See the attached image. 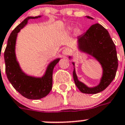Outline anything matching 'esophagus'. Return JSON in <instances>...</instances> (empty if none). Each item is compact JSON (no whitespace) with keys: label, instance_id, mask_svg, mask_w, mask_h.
<instances>
[{"label":"esophagus","instance_id":"obj_1","mask_svg":"<svg viewBox=\"0 0 125 125\" xmlns=\"http://www.w3.org/2000/svg\"><path fill=\"white\" fill-rule=\"evenodd\" d=\"M70 53H71V50L69 48H65L62 51L63 55L64 56L69 55V54H70Z\"/></svg>","mask_w":125,"mask_h":125}]
</instances>
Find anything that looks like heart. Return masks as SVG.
I'll use <instances>...</instances> for the list:
<instances>
[{
	"mask_svg": "<svg viewBox=\"0 0 125 125\" xmlns=\"http://www.w3.org/2000/svg\"><path fill=\"white\" fill-rule=\"evenodd\" d=\"M69 30H70V31H71V30H72V29H71V28H70ZM76 32H78V31H79V29H76Z\"/></svg>",
	"mask_w": 125,
	"mask_h": 125,
	"instance_id": "heart-1",
	"label": "heart"
}]
</instances>
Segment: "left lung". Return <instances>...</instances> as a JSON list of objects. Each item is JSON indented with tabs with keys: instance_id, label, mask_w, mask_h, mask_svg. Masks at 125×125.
<instances>
[{
	"instance_id": "8db88e82",
	"label": "left lung",
	"mask_w": 125,
	"mask_h": 125,
	"mask_svg": "<svg viewBox=\"0 0 125 125\" xmlns=\"http://www.w3.org/2000/svg\"><path fill=\"white\" fill-rule=\"evenodd\" d=\"M87 19H93L89 16ZM78 47L81 52L92 56L99 62L103 69L99 83L94 87H89L78 79L74 65L73 78L76 87L85 94H94L104 91L113 81L116 74L118 60L115 45L108 31L99 24H95L82 35L78 36ZM71 59V56H69Z\"/></svg>"
}]
</instances>
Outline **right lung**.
<instances>
[{"label":"right lung","mask_w":125,"mask_h":125,"mask_svg":"<svg viewBox=\"0 0 125 125\" xmlns=\"http://www.w3.org/2000/svg\"><path fill=\"white\" fill-rule=\"evenodd\" d=\"M29 17L22 22L11 32L9 36L6 48L4 52L6 73L15 90L21 95L29 99H39L49 94L52 89V72L54 67L60 58H56L47 65L44 74L42 77H35L27 75L20 67L17 59L15 47L18 33L27 25L29 19L40 18Z\"/></svg>","instance_id":"add662e5"}]
</instances>
